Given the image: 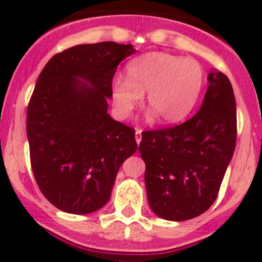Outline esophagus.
I'll return each instance as SVG.
<instances>
[{"mask_svg":"<svg viewBox=\"0 0 262 262\" xmlns=\"http://www.w3.org/2000/svg\"><path fill=\"white\" fill-rule=\"evenodd\" d=\"M141 140H142V130H141V129H137V130H136V141H137V143H138V145H140Z\"/></svg>","mask_w":262,"mask_h":262,"instance_id":"esophagus-1","label":"esophagus"}]
</instances>
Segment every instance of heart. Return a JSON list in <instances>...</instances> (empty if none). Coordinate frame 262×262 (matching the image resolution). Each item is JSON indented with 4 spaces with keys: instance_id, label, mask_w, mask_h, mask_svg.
Listing matches in <instances>:
<instances>
[{
    "instance_id": "heart-1",
    "label": "heart",
    "mask_w": 262,
    "mask_h": 262,
    "mask_svg": "<svg viewBox=\"0 0 262 262\" xmlns=\"http://www.w3.org/2000/svg\"><path fill=\"white\" fill-rule=\"evenodd\" d=\"M204 70L197 61L164 52H148L134 57L125 68V79L117 78L112 98L122 116L142 103L147 104L166 124L183 121L192 112L201 94Z\"/></svg>"
}]
</instances>
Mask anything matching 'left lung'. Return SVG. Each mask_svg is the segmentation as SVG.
<instances>
[{"label": "left lung", "mask_w": 262, "mask_h": 262, "mask_svg": "<svg viewBox=\"0 0 262 262\" xmlns=\"http://www.w3.org/2000/svg\"><path fill=\"white\" fill-rule=\"evenodd\" d=\"M199 112L179 125L142 133L148 205L160 218L188 221L215 201L236 145V102L230 79L207 75Z\"/></svg>", "instance_id": "1"}]
</instances>
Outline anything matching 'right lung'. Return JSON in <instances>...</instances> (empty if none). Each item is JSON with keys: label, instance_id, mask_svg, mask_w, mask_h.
I'll return each instance as SVG.
<instances>
[{"label": "right lung", "instance_id": "1", "mask_svg": "<svg viewBox=\"0 0 262 262\" xmlns=\"http://www.w3.org/2000/svg\"><path fill=\"white\" fill-rule=\"evenodd\" d=\"M134 52L115 41L75 46L37 78L26 125L31 168L44 197L65 213L104 206L120 166L137 150L134 129L107 114L117 67Z\"/></svg>", "mask_w": 262, "mask_h": 262}]
</instances>
